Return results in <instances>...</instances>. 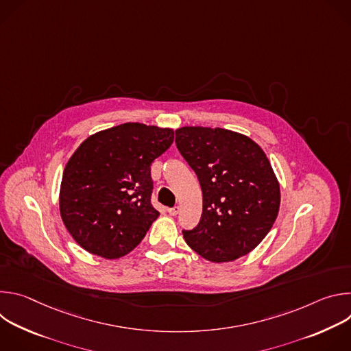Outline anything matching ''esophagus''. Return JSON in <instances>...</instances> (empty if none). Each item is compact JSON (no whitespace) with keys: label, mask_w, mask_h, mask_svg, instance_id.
Instances as JSON below:
<instances>
[{"label":"esophagus","mask_w":351,"mask_h":351,"mask_svg":"<svg viewBox=\"0 0 351 351\" xmlns=\"http://www.w3.org/2000/svg\"><path fill=\"white\" fill-rule=\"evenodd\" d=\"M168 213H169V215L175 217V215H178V213H179V207H178V206H175V207L169 208V210H168Z\"/></svg>","instance_id":"1"}]
</instances>
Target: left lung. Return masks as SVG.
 I'll return each instance as SVG.
<instances>
[{"instance_id": "obj_1", "label": "left lung", "mask_w": 351, "mask_h": 351, "mask_svg": "<svg viewBox=\"0 0 351 351\" xmlns=\"http://www.w3.org/2000/svg\"><path fill=\"white\" fill-rule=\"evenodd\" d=\"M176 147L203 191L198 225L183 230L190 248L211 263L234 261L271 230L280 189L263 148L250 137L221 128L184 126Z\"/></svg>"}]
</instances>
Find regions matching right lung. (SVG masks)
I'll use <instances>...</instances> for the list:
<instances>
[{
    "mask_svg": "<svg viewBox=\"0 0 351 351\" xmlns=\"http://www.w3.org/2000/svg\"><path fill=\"white\" fill-rule=\"evenodd\" d=\"M173 141L169 128L123 123L87 137L69 158L60 213L86 252L117 260L143 240L160 213L152 206L149 165Z\"/></svg>",
    "mask_w": 351,
    "mask_h": 351,
    "instance_id": "1",
    "label": "right lung"
}]
</instances>
